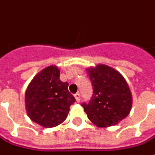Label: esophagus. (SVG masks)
Wrapping results in <instances>:
<instances>
[{"label":"esophagus","instance_id":"34e87169","mask_svg":"<svg viewBox=\"0 0 155 155\" xmlns=\"http://www.w3.org/2000/svg\"><path fill=\"white\" fill-rule=\"evenodd\" d=\"M74 98H75V100H76L77 102H80L81 101V95H80V93L74 94Z\"/></svg>","mask_w":155,"mask_h":155}]
</instances>
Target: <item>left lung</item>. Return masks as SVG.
<instances>
[{"label":"left lung","instance_id":"obj_1","mask_svg":"<svg viewBox=\"0 0 155 155\" xmlns=\"http://www.w3.org/2000/svg\"><path fill=\"white\" fill-rule=\"evenodd\" d=\"M93 95L82 107L89 120L99 127L114 126L129 114L133 96L129 86L117 70L100 64L87 70Z\"/></svg>","mask_w":155,"mask_h":155}]
</instances>
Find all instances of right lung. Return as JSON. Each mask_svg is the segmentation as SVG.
<instances>
[{
	"label": "right lung",
	"instance_id": "right-lung-1",
	"mask_svg": "<svg viewBox=\"0 0 155 155\" xmlns=\"http://www.w3.org/2000/svg\"><path fill=\"white\" fill-rule=\"evenodd\" d=\"M59 73L56 65L46 67L33 77L26 90L27 114L32 122L44 127L62 123L75 101L68 91L69 83L59 80Z\"/></svg>",
	"mask_w": 155,
	"mask_h": 155
}]
</instances>
